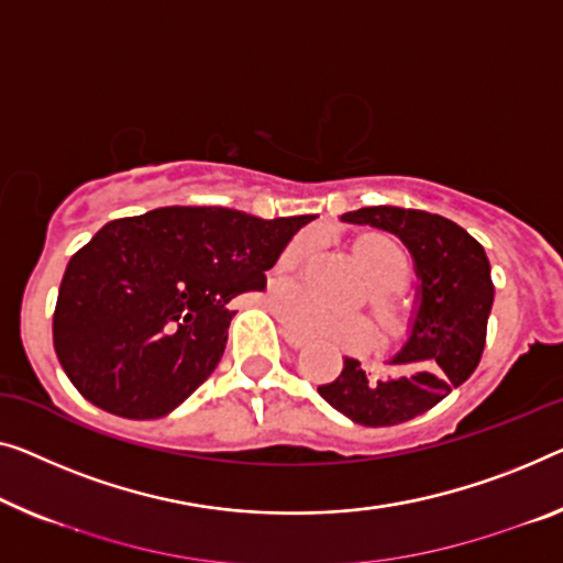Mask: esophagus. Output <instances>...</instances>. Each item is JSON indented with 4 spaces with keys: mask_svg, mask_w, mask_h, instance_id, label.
Here are the masks:
<instances>
[{
    "mask_svg": "<svg viewBox=\"0 0 563 563\" xmlns=\"http://www.w3.org/2000/svg\"><path fill=\"white\" fill-rule=\"evenodd\" d=\"M280 333H283V339H285V343H288L290 349H303V346H306V339H300V335L290 333L288 329H283Z\"/></svg>",
    "mask_w": 563,
    "mask_h": 563,
    "instance_id": "34e87169",
    "label": "esophagus"
}]
</instances>
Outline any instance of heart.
<instances>
[{
    "label": "heart",
    "instance_id": "b5f03b06",
    "mask_svg": "<svg viewBox=\"0 0 563 563\" xmlns=\"http://www.w3.org/2000/svg\"><path fill=\"white\" fill-rule=\"evenodd\" d=\"M313 247V234H303V238L292 240L278 260V273H296ZM356 257L364 265L368 280L374 283L372 292H368V303H372L379 323L387 331L401 329V323H405V306H401L394 290H399L409 278V257L405 247L389 238H364L356 245ZM275 300H278L285 325L300 335H308V339L333 341L341 343V346H364L372 339V323H368L366 316L339 313V310L316 303L313 298L298 290H280Z\"/></svg>",
    "mask_w": 563,
    "mask_h": 563
}]
</instances>
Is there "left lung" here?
<instances>
[{"label": "left lung", "mask_w": 563, "mask_h": 563, "mask_svg": "<svg viewBox=\"0 0 563 563\" xmlns=\"http://www.w3.org/2000/svg\"><path fill=\"white\" fill-rule=\"evenodd\" d=\"M343 222L394 232L415 257L419 310L405 346L389 358L397 374L368 376L358 358L318 394L364 427H394L430 412L481 364L493 308L490 263L481 242L448 217L405 207H364Z\"/></svg>", "instance_id": "obj_1"}]
</instances>
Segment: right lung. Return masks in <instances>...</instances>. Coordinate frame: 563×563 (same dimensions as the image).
Wrapping results in <instances>:
<instances>
[{"mask_svg":"<svg viewBox=\"0 0 563 563\" xmlns=\"http://www.w3.org/2000/svg\"><path fill=\"white\" fill-rule=\"evenodd\" d=\"M310 220L162 207L108 222L70 257L57 290L53 343L67 379L111 415H169L220 364L230 300L263 290Z\"/></svg>","mask_w":563,"mask_h":563,"instance_id":"add662e5","label":"right lung"}]
</instances>
